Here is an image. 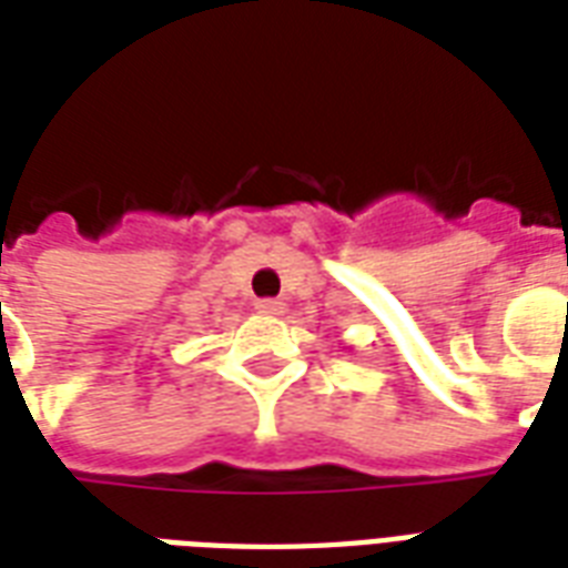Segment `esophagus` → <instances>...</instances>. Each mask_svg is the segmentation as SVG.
<instances>
[{
    "mask_svg": "<svg viewBox=\"0 0 568 568\" xmlns=\"http://www.w3.org/2000/svg\"><path fill=\"white\" fill-rule=\"evenodd\" d=\"M255 310H258L262 316H283L285 304L283 301H273V297H264V301H255Z\"/></svg>",
    "mask_w": 568,
    "mask_h": 568,
    "instance_id": "34e87169",
    "label": "esophagus"
}]
</instances>
